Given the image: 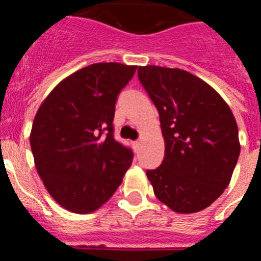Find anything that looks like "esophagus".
<instances>
[{
  "label": "esophagus",
  "mask_w": 261,
  "mask_h": 261,
  "mask_svg": "<svg viewBox=\"0 0 261 261\" xmlns=\"http://www.w3.org/2000/svg\"><path fill=\"white\" fill-rule=\"evenodd\" d=\"M133 146H134V148L138 149V148H139V146H141V141H136V142H133Z\"/></svg>",
  "instance_id": "obj_1"
}]
</instances>
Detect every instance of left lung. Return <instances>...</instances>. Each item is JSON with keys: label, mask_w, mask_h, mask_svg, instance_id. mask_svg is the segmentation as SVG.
<instances>
[{"label": "left lung", "mask_w": 261, "mask_h": 261, "mask_svg": "<svg viewBox=\"0 0 261 261\" xmlns=\"http://www.w3.org/2000/svg\"><path fill=\"white\" fill-rule=\"evenodd\" d=\"M165 138L160 167L147 170L158 200L179 214L208 207L229 186L240 154L232 112L207 83L181 69L139 66Z\"/></svg>", "instance_id": "left-lung-1"}]
</instances>
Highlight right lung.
Wrapping results in <instances>:
<instances>
[{
  "label": "right lung",
  "instance_id": "obj_1",
  "mask_svg": "<svg viewBox=\"0 0 261 261\" xmlns=\"http://www.w3.org/2000/svg\"><path fill=\"white\" fill-rule=\"evenodd\" d=\"M137 66L98 63L80 69L42 101L30 144L51 197L75 214L100 207L130 167L133 152L114 139L115 103Z\"/></svg>",
  "mask_w": 261,
  "mask_h": 261
}]
</instances>
